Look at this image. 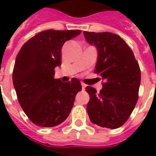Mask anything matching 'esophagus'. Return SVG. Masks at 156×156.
<instances>
[{"mask_svg":"<svg viewBox=\"0 0 156 156\" xmlns=\"http://www.w3.org/2000/svg\"><path fill=\"white\" fill-rule=\"evenodd\" d=\"M86 87H87V85H86V84H84V83H82V87H83V90H84V89H85Z\"/></svg>","mask_w":156,"mask_h":156,"instance_id":"esophagus-1","label":"esophagus"}]
</instances>
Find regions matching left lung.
<instances>
[{
	"label": "left lung",
	"instance_id": "left-lung-1",
	"mask_svg": "<svg viewBox=\"0 0 156 156\" xmlns=\"http://www.w3.org/2000/svg\"><path fill=\"white\" fill-rule=\"evenodd\" d=\"M83 35L95 45L98 57L95 73L104 83L99 93L88 86L90 100L87 106L90 121L104 128L116 129L125 124L138 99L141 71L133 52L118 35L88 32Z\"/></svg>",
	"mask_w": 156,
	"mask_h": 156
}]
</instances>
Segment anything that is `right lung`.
<instances>
[{
  "label": "right lung",
  "mask_w": 156,
  "mask_h": 156,
  "mask_svg": "<svg viewBox=\"0 0 156 156\" xmlns=\"http://www.w3.org/2000/svg\"><path fill=\"white\" fill-rule=\"evenodd\" d=\"M81 32L44 30L27 41L17 55L13 87L22 108L36 126L53 127L62 123L70 113L77 93L82 90L78 78L68 83L54 78V69L61 65L62 46Z\"/></svg>",
  "instance_id": "obj_1"
}]
</instances>
